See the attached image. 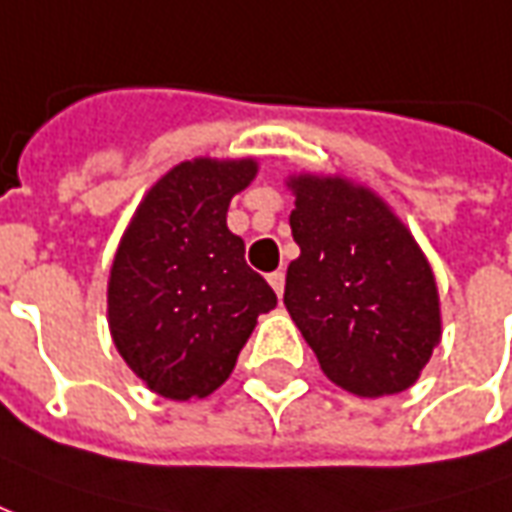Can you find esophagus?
Returning <instances> with one entry per match:
<instances>
[{
    "label": "esophagus",
    "instance_id": "esophagus-1",
    "mask_svg": "<svg viewBox=\"0 0 512 512\" xmlns=\"http://www.w3.org/2000/svg\"><path fill=\"white\" fill-rule=\"evenodd\" d=\"M267 281H270V286H272V289H275V294H278V297H283V286H286V275H283L281 270H278V272H270V275H267Z\"/></svg>",
    "mask_w": 512,
    "mask_h": 512
}]
</instances>
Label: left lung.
<instances>
[{
  "label": "left lung",
  "mask_w": 512,
  "mask_h": 512,
  "mask_svg": "<svg viewBox=\"0 0 512 512\" xmlns=\"http://www.w3.org/2000/svg\"><path fill=\"white\" fill-rule=\"evenodd\" d=\"M300 256L283 302L324 376L363 398L409 390L442 338L431 264L374 190L289 177Z\"/></svg>",
  "instance_id": "8db88e82"
}]
</instances>
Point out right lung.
<instances>
[{
  "label": "right lung",
  "mask_w": 512,
  "mask_h": 512,
  "mask_svg": "<svg viewBox=\"0 0 512 512\" xmlns=\"http://www.w3.org/2000/svg\"><path fill=\"white\" fill-rule=\"evenodd\" d=\"M256 160H185L160 177L122 234L108 278V327L152 393L207 398L229 379L259 313L278 297L245 264L226 212Z\"/></svg>",
  "instance_id": "1"
}]
</instances>
